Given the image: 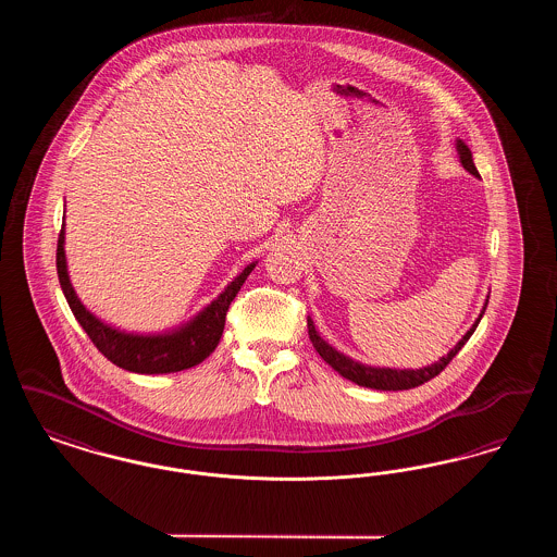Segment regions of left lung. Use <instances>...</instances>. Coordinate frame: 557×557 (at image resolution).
I'll return each instance as SVG.
<instances>
[{
	"label": "left lung",
	"instance_id": "obj_1",
	"mask_svg": "<svg viewBox=\"0 0 557 557\" xmlns=\"http://www.w3.org/2000/svg\"><path fill=\"white\" fill-rule=\"evenodd\" d=\"M457 152H459V160H461L463 169H468L474 177H480L476 166H474V160H472V152H470V148L461 139L457 141ZM486 305H488V300H486ZM486 305H484V309H486ZM484 309L478 315L474 325L466 332V336L457 345L453 346L445 357H441L436 363H432L428 368H420V370H393V368L363 366V363L346 357L343 352H338L334 346L327 345L319 336L313 319H307V325H309V338H311V343L315 346V350L321 355V359L327 366H332L346 380H350V382H355L359 386H366V388H375V391H409V388H416V386L424 384L428 380H432L434 375H438L441 371L449 366L450 359L461 350V346L466 345L470 341V336L474 334L480 319L484 315Z\"/></svg>",
	"mask_w": 557,
	"mask_h": 557
}]
</instances>
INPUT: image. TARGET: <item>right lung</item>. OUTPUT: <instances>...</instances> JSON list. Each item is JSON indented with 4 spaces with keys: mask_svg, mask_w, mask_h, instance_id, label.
Returning <instances> with one entry per match:
<instances>
[{
    "mask_svg": "<svg viewBox=\"0 0 557 557\" xmlns=\"http://www.w3.org/2000/svg\"><path fill=\"white\" fill-rule=\"evenodd\" d=\"M255 265L257 263L244 267L238 277L221 292L205 311H200L196 318L187 321L186 325L164 334H127L96 318L81 302L66 269L64 225L60 230L58 248H55V269H58L60 288L66 296V302L73 315L79 321L89 341L107 357L108 361L135 373H173V371L189 370L202 363L219 345L225 327L227 309Z\"/></svg>",
    "mask_w": 557,
    "mask_h": 557,
    "instance_id": "obj_1",
    "label": "right lung"
}]
</instances>
